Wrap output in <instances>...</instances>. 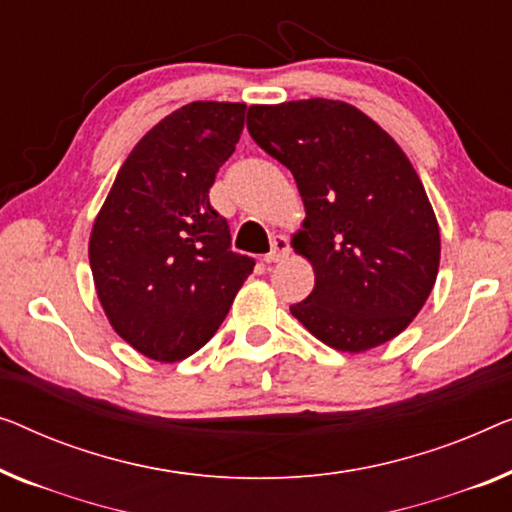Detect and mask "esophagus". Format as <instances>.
<instances>
[{
	"label": "esophagus",
	"mask_w": 512,
	"mask_h": 512,
	"mask_svg": "<svg viewBox=\"0 0 512 512\" xmlns=\"http://www.w3.org/2000/svg\"><path fill=\"white\" fill-rule=\"evenodd\" d=\"M288 251H291V244H288L286 235H274L270 254H265V263H279V261H284V258L288 256Z\"/></svg>",
	"instance_id": "esophagus-1"
}]
</instances>
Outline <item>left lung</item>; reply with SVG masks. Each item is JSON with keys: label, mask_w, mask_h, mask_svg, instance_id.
<instances>
[{"label": "left lung", "mask_w": 512, "mask_h": 512, "mask_svg": "<svg viewBox=\"0 0 512 512\" xmlns=\"http://www.w3.org/2000/svg\"><path fill=\"white\" fill-rule=\"evenodd\" d=\"M247 129L291 170L305 203L291 244L316 281L291 314L348 353L409 328L434 288L441 235L402 147L362 110L332 99L249 106Z\"/></svg>", "instance_id": "8db88e82"}]
</instances>
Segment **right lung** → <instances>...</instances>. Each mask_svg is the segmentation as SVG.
<instances>
[{
    "label": "right lung",
    "mask_w": 512,
    "mask_h": 512,
    "mask_svg": "<svg viewBox=\"0 0 512 512\" xmlns=\"http://www.w3.org/2000/svg\"><path fill=\"white\" fill-rule=\"evenodd\" d=\"M244 103L194 101L138 140L90 235L96 295L110 325L159 362L210 342L254 258L231 249L210 187L235 152Z\"/></svg>",
    "instance_id": "add662e5"
}]
</instances>
